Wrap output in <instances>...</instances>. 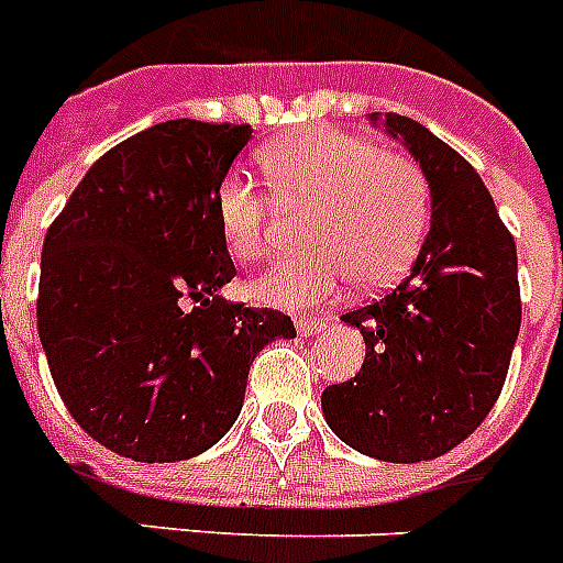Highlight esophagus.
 Segmentation results:
<instances>
[{
    "instance_id": "esophagus-1",
    "label": "esophagus",
    "mask_w": 563,
    "mask_h": 563,
    "mask_svg": "<svg viewBox=\"0 0 563 563\" xmlns=\"http://www.w3.org/2000/svg\"><path fill=\"white\" fill-rule=\"evenodd\" d=\"M295 323H297V332L312 335V332H321V329H327L329 318H309V314H300V318H295Z\"/></svg>"
}]
</instances>
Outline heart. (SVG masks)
<instances>
[{"label":"heart","mask_w":563,"mask_h":563,"mask_svg":"<svg viewBox=\"0 0 563 563\" xmlns=\"http://www.w3.org/2000/svg\"><path fill=\"white\" fill-rule=\"evenodd\" d=\"M260 164L286 208H309L303 245L312 251L260 277L257 300L309 309L332 300L350 274L378 289L410 266L431 222V185L413 155L318 126L272 144ZM217 225L240 263H260L272 249V202L242 173L219 185Z\"/></svg>","instance_id":"1"}]
</instances>
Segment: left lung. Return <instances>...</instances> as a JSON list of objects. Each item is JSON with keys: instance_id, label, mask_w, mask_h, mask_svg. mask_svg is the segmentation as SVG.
I'll return each mask as SVG.
<instances>
[{"instance_id": "1", "label": "left lung", "mask_w": 563, "mask_h": 563, "mask_svg": "<svg viewBox=\"0 0 563 563\" xmlns=\"http://www.w3.org/2000/svg\"><path fill=\"white\" fill-rule=\"evenodd\" d=\"M385 126L422 164L433 222L408 277L341 314L367 355L321 405L361 454L419 463L468 440L504 390L520 329L518 249L463 155L413 118L387 112Z\"/></svg>"}]
</instances>
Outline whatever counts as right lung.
I'll list each match as a JSON object with an SVG mask.
<instances>
[{
	"mask_svg": "<svg viewBox=\"0 0 563 563\" xmlns=\"http://www.w3.org/2000/svg\"><path fill=\"white\" fill-rule=\"evenodd\" d=\"M249 123H155L91 164L43 242L36 327L75 422L135 463L208 451L236 422L257 353L295 338L231 303L217 190Z\"/></svg>",
	"mask_w": 563,
	"mask_h": 563,
	"instance_id": "1",
	"label": "right lung"
}]
</instances>
